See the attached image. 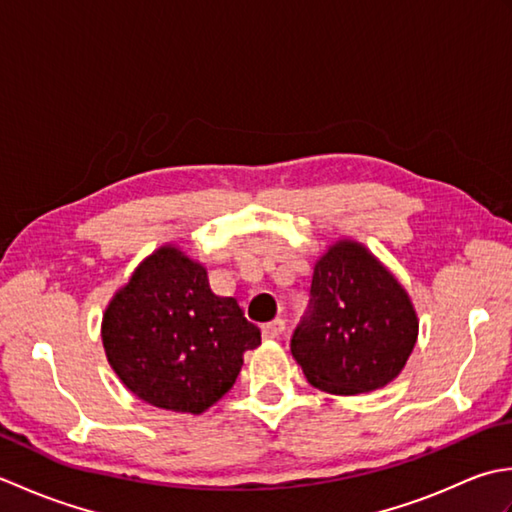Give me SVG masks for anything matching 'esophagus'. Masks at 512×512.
Masks as SVG:
<instances>
[{
	"mask_svg": "<svg viewBox=\"0 0 512 512\" xmlns=\"http://www.w3.org/2000/svg\"><path fill=\"white\" fill-rule=\"evenodd\" d=\"M286 330V321L284 319H275V321H268L262 325V334L264 339H277V336Z\"/></svg>",
	"mask_w": 512,
	"mask_h": 512,
	"instance_id": "34e87169",
	"label": "esophagus"
}]
</instances>
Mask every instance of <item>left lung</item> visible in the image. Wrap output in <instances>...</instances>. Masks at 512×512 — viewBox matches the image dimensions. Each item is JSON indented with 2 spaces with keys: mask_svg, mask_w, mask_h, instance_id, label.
Here are the masks:
<instances>
[{
  "mask_svg": "<svg viewBox=\"0 0 512 512\" xmlns=\"http://www.w3.org/2000/svg\"><path fill=\"white\" fill-rule=\"evenodd\" d=\"M416 339V310L398 279L363 244H332L314 264L308 310L290 341L308 383L341 396L385 387Z\"/></svg>",
  "mask_w": 512,
  "mask_h": 512,
  "instance_id": "left-lung-1",
  "label": "left lung"
}]
</instances>
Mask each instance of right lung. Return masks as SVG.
Returning a JSON list of instances; mask_svg holds the SVG:
<instances>
[{"instance_id":"add662e5","label":"right lung","mask_w":512,"mask_h":512,"mask_svg":"<svg viewBox=\"0 0 512 512\" xmlns=\"http://www.w3.org/2000/svg\"><path fill=\"white\" fill-rule=\"evenodd\" d=\"M116 376L158 409L202 413L235 385L244 352L262 343L233 297H217L206 268L176 246L154 250L103 314Z\"/></svg>"}]
</instances>
